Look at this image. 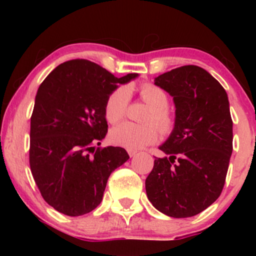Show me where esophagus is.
Returning a JSON list of instances; mask_svg holds the SVG:
<instances>
[{"instance_id":"obj_1","label":"esophagus","mask_w":256,"mask_h":256,"mask_svg":"<svg viewBox=\"0 0 256 256\" xmlns=\"http://www.w3.org/2000/svg\"><path fill=\"white\" fill-rule=\"evenodd\" d=\"M128 155L132 158L137 154V150H134V149H128Z\"/></svg>"}]
</instances>
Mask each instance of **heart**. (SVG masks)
I'll list each match as a JSON object with an SVG mask.
<instances>
[{
	"instance_id": "b5f03b06",
	"label": "heart",
	"mask_w": 256,
	"mask_h": 256,
	"mask_svg": "<svg viewBox=\"0 0 256 256\" xmlns=\"http://www.w3.org/2000/svg\"><path fill=\"white\" fill-rule=\"evenodd\" d=\"M138 96L149 110L143 116L146 124L124 122L110 131V140L114 144L128 149H140L158 140V134H167L173 130L174 118L168 110L170 98L166 91L158 85L144 83L138 88ZM130 102L128 88L119 86L108 95L104 102V116L110 124H118L125 118Z\"/></svg>"
}]
</instances>
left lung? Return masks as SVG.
Wrapping results in <instances>:
<instances>
[{"label":"left lung","mask_w":256,"mask_h":256,"mask_svg":"<svg viewBox=\"0 0 256 256\" xmlns=\"http://www.w3.org/2000/svg\"><path fill=\"white\" fill-rule=\"evenodd\" d=\"M173 96L176 124L160 146L168 158H155L146 179L152 206L173 218L201 213L219 198L232 154V119L224 88L195 64L155 78Z\"/></svg>","instance_id":"8db88e82"}]
</instances>
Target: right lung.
Masks as SVG:
<instances>
[{
	"mask_svg": "<svg viewBox=\"0 0 256 256\" xmlns=\"http://www.w3.org/2000/svg\"><path fill=\"white\" fill-rule=\"evenodd\" d=\"M137 76L116 78L98 64L76 58L58 64L38 88L30 168L42 198L58 212L77 216L95 210L110 173L130 158L122 146H95L108 131V95Z\"/></svg>",
	"mask_w": 256,
	"mask_h": 256,
	"instance_id": "right-lung-1",
	"label": "right lung"
}]
</instances>
